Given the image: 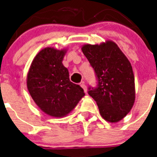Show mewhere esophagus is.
<instances>
[{
    "label": "esophagus",
    "mask_w": 157,
    "mask_h": 157,
    "mask_svg": "<svg viewBox=\"0 0 157 157\" xmlns=\"http://www.w3.org/2000/svg\"><path fill=\"white\" fill-rule=\"evenodd\" d=\"M81 87H82V88H83V90H84V91H85V93H87V91H88V90H87V87H86V85H85V82H84V81H82V82H81Z\"/></svg>",
    "instance_id": "obj_1"
}]
</instances>
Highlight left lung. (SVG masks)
<instances>
[{
    "instance_id": "obj_1",
    "label": "left lung",
    "mask_w": 157,
    "mask_h": 157,
    "mask_svg": "<svg viewBox=\"0 0 157 157\" xmlns=\"http://www.w3.org/2000/svg\"><path fill=\"white\" fill-rule=\"evenodd\" d=\"M81 50L98 79V87L89 89V94L96 101L105 121L119 122L130 112L135 100L134 76L129 59L110 40L99 45L86 44Z\"/></svg>"
}]
</instances>
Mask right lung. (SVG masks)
Here are the masks:
<instances>
[{"mask_svg": "<svg viewBox=\"0 0 157 157\" xmlns=\"http://www.w3.org/2000/svg\"><path fill=\"white\" fill-rule=\"evenodd\" d=\"M67 49L46 47L35 56L27 76V87L33 101L43 112L63 117L85 96L83 89L72 83L63 64Z\"/></svg>", "mask_w": 157, "mask_h": 157, "instance_id": "1", "label": "right lung"}]
</instances>
